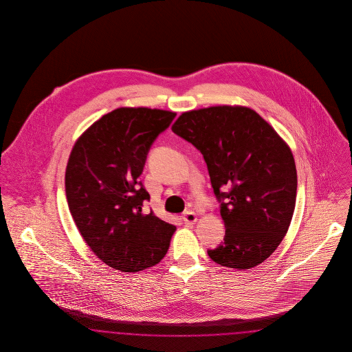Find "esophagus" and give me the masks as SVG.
I'll return each mask as SVG.
<instances>
[{"label": "esophagus", "instance_id": "34e87169", "mask_svg": "<svg viewBox=\"0 0 352 352\" xmlns=\"http://www.w3.org/2000/svg\"><path fill=\"white\" fill-rule=\"evenodd\" d=\"M184 224H188V226H191V224H194L198 218H197V215H195V212H192V211H187V212H184Z\"/></svg>", "mask_w": 352, "mask_h": 352}]
</instances>
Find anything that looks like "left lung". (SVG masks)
Wrapping results in <instances>:
<instances>
[{
	"label": "left lung",
	"instance_id": "1",
	"mask_svg": "<svg viewBox=\"0 0 352 352\" xmlns=\"http://www.w3.org/2000/svg\"><path fill=\"white\" fill-rule=\"evenodd\" d=\"M171 129L203 154L220 203L224 241L208 256L239 270L265 261L283 241L296 207L297 170L284 140L245 107L184 112Z\"/></svg>",
	"mask_w": 352,
	"mask_h": 352
}]
</instances>
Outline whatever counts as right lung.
I'll return each mask as SVG.
<instances>
[{
  "label": "right lung",
  "instance_id": "add662e5",
  "mask_svg": "<svg viewBox=\"0 0 352 352\" xmlns=\"http://www.w3.org/2000/svg\"><path fill=\"white\" fill-rule=\"evenodd\" d=\"M174 118L162 109L118 108L94 122L69 154V212L88 247L111 268L140 272L168 252L177 228L144 212L151 195L138 177L153 142Z\"/></svg>",
  "mask_w": 352,
  "mask_h": 352
}]
</instances>
